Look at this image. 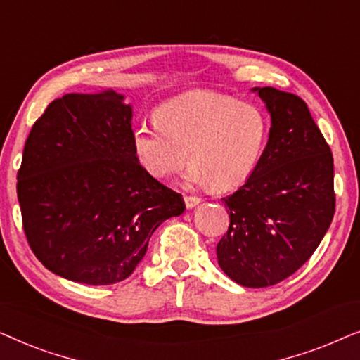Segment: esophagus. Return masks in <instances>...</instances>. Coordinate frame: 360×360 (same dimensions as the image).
Segmentation results:
<instances>
[{"mask_svg": "<svg viewBox=\"0 0 360 360\" xmlns=\"http://www.w3.org/2000/svg\"><path fill=\"white\" fill-rule=\"evenodd\" d=\"M184 200H185V205L188 210L195 208L196 205L201 203V198H198V196H184Z\"/></svg>", "mask_w": 360, "mask_h": 360, "instance_id": "esophagus-1", "label": "esophagus"}]
</instances>
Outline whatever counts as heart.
I'll return each instance as SVG.
<instances>
[{
    "label": "heart",
    "mask_w": 360,
    "mask_h": 360,
    "mask_svg": "<svg viewBox=\"0 0 360 360\" xmlns=\"http://www.w3.org/2000/svg\"><path fill=\"white\" fill-rule=\"evenodd\" d=\"M269 120L262 108L211 91H193L162 105L155 124L137 126L132 149L150 176L165 180L186 162L188 180L213 191L243 185L262 159Z\"/></svg>",
    "instance_id": "heart-1"
}]
</instances>
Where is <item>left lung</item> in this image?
I'll return each mask as SVG.
<instances>
[{
	"label": "left lung",
	"instance_id": "obj_1",
	"mask_svg": "<svg viewBox=\"0 0 360 360\" xmlns=\"http://www.w3.org/2000/svg\"><path fill=\"white\" fill-rule=\"evenodd\" d=\"M270 115L265 152L233 195L229 229L216 255L223 272L249 288L297 272L321 243L334 216V162L302 98L255 86Z\"/></svg>",
	"mask_w": 360,
	"mask_h": 360
}]
</instances>
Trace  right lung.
I'll return each instance as SVG.
<instances>
[{
	"label": "right lung",
	"mask_w": 360,
	"mask_h": 360,
	"mask_svg": "<svg viewBox=\"0 0 360 360\" xmlns=\"http://www.w3.org/2000/svg\"><path fill=\"white\" fill-rule=\"evenodd\" d=\"M116 91L72 93L34 122L18 172L32 252L58 277L86 285L126 280L150 236L185 211L181 195L142 169L132 105Z\"/></svg>",
	"instance_id": "right-lung-1"
}]
</instances>
